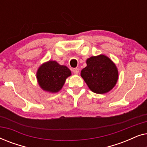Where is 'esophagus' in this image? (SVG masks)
<instances>
[{
	"label": "esophagus",
	"instance_id": "obj_1",
	"mask_svg": "<svg viewBox=\"0 0 147 147\" xmlns=\"http://www.w3.org/2000/svg\"><path fill=\"white\" fill-rule=\"evenodd\" d=\"M72 71H73V73L75 74V75H77L79 73V69H78V68H74L73 69H72Z\"/></svg>",
	"mask_w": 147,
	"mask_h": 147
}]
</instances>
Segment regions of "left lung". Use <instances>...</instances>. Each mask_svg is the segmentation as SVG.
Instances as JSON below:
<instances>
[{"instance_id": "8db88e82", "label": "left lung", "mask_w": 147, "mask_h": 147, "mask_svg": "<svg viewBox=\"0 0 147 147\" xmlns=\"http://www.w3.org/2000/svg\"><path fill=\"white\" fill-rule=\"evenodd\" d=\"M87 66L81 71V77L92 92L104 94L116 86L118 71L116 64L103 54L92 56L86 60Z\"/></svg>"}]
</instances>
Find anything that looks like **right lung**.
Returning <instances> with one entry per match:
<instances>
[{"label":"right lung","mask_w":147,"mask_h":147,"mask_svg":"<svg viewBox=\"0 0 147 147\" xmlns=\"http://www.w3.org/2000/svg\"><path fill=\"white\" fill-rule=\"evenodd\" d=\"M71 75V72L67 66L49 60L39 66L36 77L42 90L53 94L62 89L66 79Z\"/></svg>","instance_id":"obj_1"}]
</instances>
